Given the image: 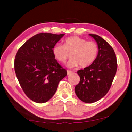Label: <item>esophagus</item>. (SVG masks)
<instances>
[{"instance_id":"1","label":"esophagus","mask_w":132,"mask_h":132,"mask_svg":"<svg viewBox=\"0 0 132 132\" xmlns=\"http://www.w3.org/2000/svg\"><path fill=\"white\" fill-rule=\"evenodd\" d=\"M73 72L72 71H70V70H67V74H68V75H69V74H71V73H73Z\"/></svg>"}]
</instances>
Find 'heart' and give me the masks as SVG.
Returning a JSON list of instances; mask_svg holds the SVG:
<instances>
[{"instance_id": "heart-1", "label": "heart", "mask_w": 132, "mask_h": 132, "mask_svg": "<svg viewBox=\"0 0 132 132\" xmlns=\"http://www.w3.org/2000/svg\"><path fill=\"white\" fill-rule=\"evenodd\" d=\"M53 55L61 63H64L71 54V59L67 66L73 68L80 66L86 68L91 65L96 59L98 54V47L93 41H87L78 36L67 38L64 41V46L57 43L52 48Z\"/></svg>"}]
</instances>
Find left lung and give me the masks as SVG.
Segmentation results:
<instances>
[{
  "label": "left lung",
  "instance_id": "obj_1",
  "mask_svg": "<svg viewBox=\"0 0 132 132\" xmlns=\"http://www.w3.org/2000/svg\"><path fill=\"white\" fill-rule=\"evenodd\" d=\"M89 35L97 42L98 54L91 65L77 71L80 81L75 87L77 96L85 103L95 102L106 94L117 68V58L112 46L98 35Z\"/></svg>",
  "mask_w": 132,
  "mask_h": 132
}]
</instances>
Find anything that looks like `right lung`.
Listing matches in <instances>:
<instances>
[{"label":"right lung","mask_w":132,"mask_h":132,"mask_svg":"<svg viewBox=\"0 0 132 132\" xmlns=\"http://www.w3.org/2000/svg\"><path fill=\"white\" fill-rule=\"evenodd\" d=\"M39 33L20 47L15 56L14 68L20 86L26 95L37 103L51 99L67 71L53 55L52 48L64 36Z\"/></svg>","instance_id":"add662e5"}]
</instances>
